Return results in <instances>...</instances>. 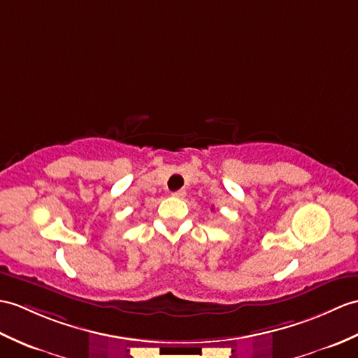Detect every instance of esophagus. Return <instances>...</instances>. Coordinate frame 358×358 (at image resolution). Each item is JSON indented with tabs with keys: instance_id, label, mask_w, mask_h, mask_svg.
Here are the masks:
<instances>
[{
	"instance_id": "1",
	"label": "esophagus",
	"mask_w": 358,
	"mask_h": 358,
	"mask_svg": "<svg viewBox=\"0 0 358 358\" xmlns=\"http://www.w3.org/2000/svg\"><path fill=\"white\" fill-rule=\"evenodd\" d=\"M172 196H176V198H185V196H186V190H185V189L176 190V192H172Z\"/></svg>"
}]
</instances>
